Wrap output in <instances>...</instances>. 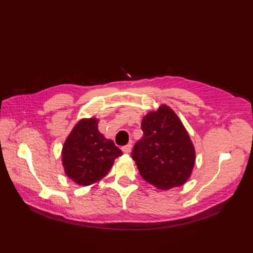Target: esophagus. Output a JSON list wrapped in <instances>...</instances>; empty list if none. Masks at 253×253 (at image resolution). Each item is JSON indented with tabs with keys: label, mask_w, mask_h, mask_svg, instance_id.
I'll return each instance as SVG.
<instances>
[{
	"label": "esophagus",
	"mask_w": 253,
	"mask_h": 253,
	"mask_svg": "<svg viewBox=\"0 0 253 253\" xmlns=\"http://www.w3.org/2000/svg\"><path fill=\"white\" fill-rule=\"evenodd\" d=\"M131 149H132V145H131V144H126V145H124V147L121 148V150L124 151L125 154H128V153L131 152Z\"/></svg>",
	"instance_id": "esophagus-1"
}]
</instances>
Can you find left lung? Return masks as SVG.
I'll return each instance as SVG.
<instances>
[{
	"instance_id": "left-lung-1",
	"label": "left lung",
	"mask_w": 253,
	"mask_h": 253,
	"mask_svg": "<svg viewBox=\"0 0 253 253\" xmlns=\"http://www.w3.org/2000/svg\"><path fill=\"white\" fill-rule=\"evenodd\" d=\"M142 138L132 158L142 178L160 190L180 187L195 165V148L176 113L167 104L150 111L141 121Z\"/></svg>"
}]
</instances>
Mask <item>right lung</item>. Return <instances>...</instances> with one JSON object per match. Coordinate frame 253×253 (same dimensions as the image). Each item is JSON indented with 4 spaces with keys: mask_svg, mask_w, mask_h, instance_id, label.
<instances>
[{
    "mask_svg": "<svg viewBox=\"0 0 253 253\" xmlns=\"http://www.w3.org/2000/svg\"><path fill=\"white\" fill-rule=\"evenodd\" d=\"M99 119L82 118L64 141L61 160L64 173L79 186H90L109 173L122 152L98 129Z\"/></svg>",
    "mask_w": 253,
    "mask_h": 253,
    "instance_id": "add662e5",
    "label": "right lung"
}]
</instances>
